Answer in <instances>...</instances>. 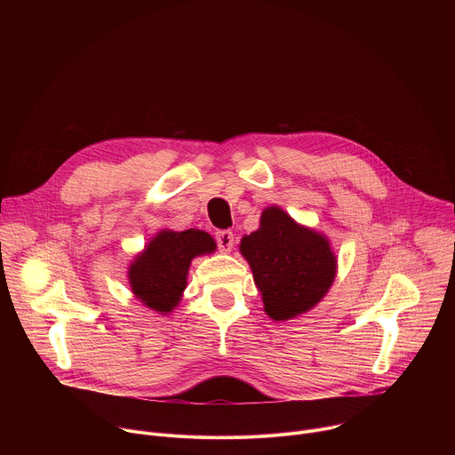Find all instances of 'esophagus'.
<instances>
[{
    "mask_svg": "<svg viewBox=\"0 0 455 455\" xmlns=\"http://www.w3.org/2000/svg\"><path fill=\"white\" fill-rule=\"evenodd\" d=\"M216 241L221 251H230L234 246V234L230 230H220L216 232Z\"/></svg>",
    "mask_w": 455,
    "mask_h": 455,
    "instance_id": "obj_1",
    "label": "esophagus"
}]
</instances>
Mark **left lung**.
Masks as SVG:
<instances>
[{
	"label": "left lung",
	"instance_id": "obj_1",
	"mask_svg": "<svg viewBox=\"0 0 455 455\" xmlns=\"http://www.w3.org/2000/svg\"><path fill=\"white\" fill-rule=\"evenodd\" d=\"M239 250L263 295L267 315L277 322L316 306L337 275L328 237L295 223L279 207L261 214V225L241 239Z\"/></svg>",
	"mask_w": 455,
	"mask_h": 455
}]
</instances>
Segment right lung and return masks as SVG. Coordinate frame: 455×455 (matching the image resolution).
<instances>
[{
	"label": "right lung",
	"mask_w": 455,
	"mask_h": 455,
	"mask_svg": "<svg viewBox=\"0 0 455 455\" xmlns=\"http://www.w3.org/2000/svg\"><path fill=\"white\" fill-rule=\"evenodd\" d=\"M214 250L216 241L204 230H160L129 267V286L144 306L167 315L181 300L192 259Z\"/></svg>",
	"instance_id": "add662e5"
}]
</instances>
